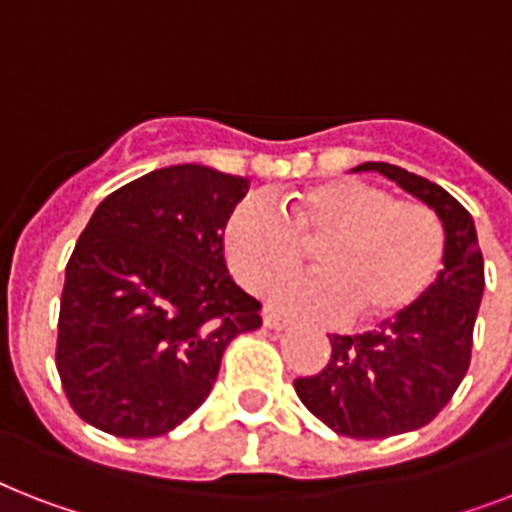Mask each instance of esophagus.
I'll return each instance as SVG.
<instances>
[{
    "instance_id": "esophagus-1",
    "label": "esophagus",
    "mask_w": 512,
    "mask_h": 512,
    "mask_svg": "<svg viewBox=\"0 0 512 512\" xmlns=\"http://www.w3.org/2000/svg\"><path fill=\"white\" fill-rule=\"evenodd\" d=\"M263 321H265V327L276 329V332H281V329H287L289 324H292V321H289V319H284V316H279V313H271V311L265 313Z\"/></svg>"
}]
</instances>
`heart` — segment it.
Returning a JSON list of instances; mask_svg holds the SVG:
<instances>
[{
  "mask_svg": "<svg viewBox=\"0 0 512 512\" xmlns=\"http://www.w3.org/2000/svg\"><path fill=\"white\" fill-rule=\"evenodd\" d=\"M316 244L319 273L279 281L273 308L332 321L380 324L404 316L428 295L444 265L446 233L428 204L393 199L382 185L342 177L287 196L284 215L247 196L223 225L233 276L252 292L297 271Z\"/></svg>",
  "mask_w": 512,
  "mask_h": 512,
  "instance_id": "heart-1",
  "label": "heart"
}]
</instances>
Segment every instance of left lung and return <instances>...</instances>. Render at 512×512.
<instances>
[{
  "label": "left lung",
  "mask_w": 512,
  "mask_h": 512,
  "mask_svg": "<svg viewBox=\"0 0 512 512\" xmlns=\"http://www.w3.org/2000/svg\"><path fill=\"white\" fill-rule=\"evenodd\" d=\"M436 209L446 233L444 268L412 311L364 335H329L332 358L295 390L308 412L350 438H388L428 425L460 388L484 295V257L473 217L452 193L396 164L366 162Z\"/></svg>",
  "instance_id": "left-lung-1"
}]
</instances>
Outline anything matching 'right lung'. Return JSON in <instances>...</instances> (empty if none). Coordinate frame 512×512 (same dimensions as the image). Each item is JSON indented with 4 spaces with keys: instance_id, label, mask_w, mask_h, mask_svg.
Instances as JSON below:
<instances>
[{
    "instance_id": "right-lung-1",
    "label": "right lung",
    "mask_w": 512,
    "mask_h": 512,
    "mask_svg": "<svg viewBox=\"0 0 512 512\" xmlns=\"http://www.w3.org/2000/svg\"><path fill=\"white\" fill-rule=\"evenodd\" d=\"M249 180L175 164L100 201L60 295L55 366L84 422L154 438L209 396L233 337L263 324L225 268L223 225Z\"/></svg>"
}]
</instances>
